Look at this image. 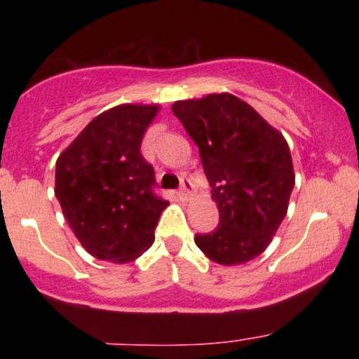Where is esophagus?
Here are the masks:
<instances>
[{"label": "esophagus", "instance_id": "esophagus-1", "mask_svg": "<svg viewBox=\"0 0 359 359\" xmlns=\"http://www.w3.org/2000/svg\"><path fill=\"white\" fill-rule=\"evenodd\" d=\"M191 189H192V182L191 180H182V187H180V191H179V197L180 199H184V201H187L189 199V196H191Z\"/></svg>", "mask_w": 359, "mask_h": 359}]
</instances>
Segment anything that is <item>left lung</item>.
I'll list each match as a JSON object with an SVG mask.
<instances>
[{"mask_svg":"<svg viewBox=\"0 0 359 359\" xmlns=\"http://www.w3.org/2000/svg\"><path fill=\"white\" fill-rule=\"evenodd\" d=\"M172 111L199 147L219 226L194 241L212 262L241 265L269 248L295 184L287 140L229 93L175 101Z\"/></svg>","mask_w":359,"mask_h":359,"instance_id":"obj_1","label":"left lung"}]
</instances>
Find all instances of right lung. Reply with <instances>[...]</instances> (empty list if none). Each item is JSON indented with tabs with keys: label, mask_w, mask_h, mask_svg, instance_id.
Masks as SVG:
<instances>
[{
	"label": "right lung",
	"mask_w": 359,
	"mask_h": 359,
	"mask_svg": "<svg viewBox=\"0 0 359 359\" xmlns=\"http://www.w3.org/2000/svg\"><path fill=\"white\" fill-rule=\"evenodd\" d=\"M158 111V104L114 106L97 114L57 158L62 212L97 259L133 262L155 240L168 203L154 194V167L140 147Z\"/></svg>",
	"instance_id": "obj_1"
}]
</instances>
